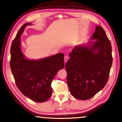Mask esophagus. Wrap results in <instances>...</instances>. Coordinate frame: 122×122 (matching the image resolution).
<instances>
[{
    "label": "esophagus",
    "mask_w": 122,
    "mask_h": 122,
    "mask_svg": "<svg viewBox=\"0 0 122 122\" xmlns=\"http://www.w3.org/2000/svg\"><path fill=\"white\" fill-rule=\"evenodd\" d=\"M68 60V57L67 56H65V57H64V61H65V63H66V62Z\"/></svg>",
    "instance_id": "obj_1"
}]
</instances>
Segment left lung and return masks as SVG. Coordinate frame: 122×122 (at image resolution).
<instances>
[{"label": "left lung", "mask_w": 122, "mask_h": 122, "mask_svg": "<svg viewBox=\"0 0 122 122\" xmlns=\"http://www.w3.org/2000/svg\"><path fill=\"white\" fill-rule=\"evenodd\" d=\"M90 40L96 41L73 48L65 65L70 93L79 100L92 98L104 87L112 65L111 43L104 29L96 26Z\"/></svg>", "instance_id": "left-lung-1"}]
</instances>
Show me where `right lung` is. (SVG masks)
Masks as SVG:
<instances>
[{
	"mask_svg": "<svg viewBox=\"0 0 122 122\" xmlns=\"http://www.w3.org/2000/svg\"><path fill=\"white\" fill-rule=\"evenodd\" d=\"M30 23L24 24L12 41L10 49V66L18 88L24 96L36 102L50 99L53 78L64 67L63 53L44 58L27 59L21 50L20 37L24 28Z\"/></svg>",
	"mask_w": 122,
	"mask_h": 122,
	"instance_id": "right-lung-1",
	"label": "right lung"
}]
</instances>
